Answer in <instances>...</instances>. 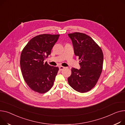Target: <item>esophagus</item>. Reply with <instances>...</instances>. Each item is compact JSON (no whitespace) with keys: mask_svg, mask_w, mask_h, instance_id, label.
I'll list each match as a JSON object with an SVG mask.
<instances>
[{"mask_svg":"<svg viewBox=\"0 0 125 125\" xmlns=\"http://www.w3.org/2000/svg\"><path fill=\"white\" fill-rule=\"evenodd\" d=\"M64 69H65V67H63V66H60L59 67V70H63Z\"/></svg>","mask_w":125,"mask_h":125,"instance_id":"1","label":"esophagus"}]
</instances>
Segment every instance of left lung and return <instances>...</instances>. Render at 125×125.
Instances as JSON below:
<instances>
[{
    "label": "left lung",
    "mask_w": 125,
    "mask_h": 125,
    "mask_svg": "<svg viewBox=\"0 0 125 125\" xmlns=\"http://www.w3.org/2000/svg\"><path fill=\"white\" fill-rule=\"evenodd\" d=\"M74 54L79 57V69L72 68L68 78L70 86L81 93L94 87L102 72L104 55L102 49L90 37L83 33L68 34Z\"/></svg>",
    "instance_id": "8db88e82"
}]
</instances>
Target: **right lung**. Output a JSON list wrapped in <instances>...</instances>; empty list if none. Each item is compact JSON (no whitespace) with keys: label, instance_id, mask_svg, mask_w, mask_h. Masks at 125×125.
Masks as SVG:
<instances>
[{"label":"right lung","instance_id":"1","mask_svg":"<svg viewBox=\"0 0 125 125\" xmlns=\"http://www.w3.org/2000/svg\"><path fill=\"white\" fill-rule=\"evenodd\" d=\"M60 35L42 34L30 40L21 55L20 66L23 79L29 87L44 94L51 88L59 68L44 62Z\"/></svg>","mask_w":125,"mask_h":125}]
</instances>
